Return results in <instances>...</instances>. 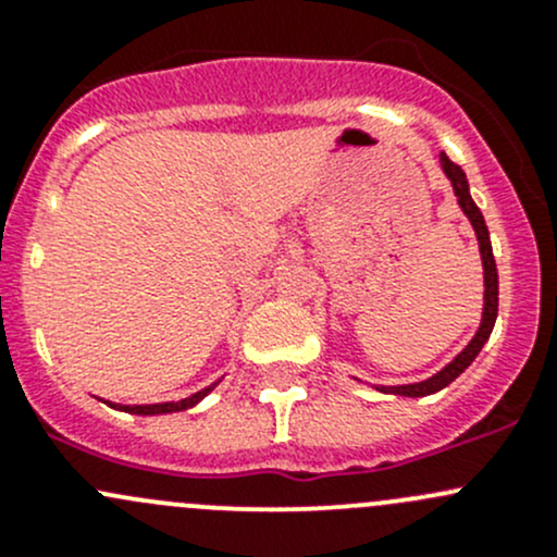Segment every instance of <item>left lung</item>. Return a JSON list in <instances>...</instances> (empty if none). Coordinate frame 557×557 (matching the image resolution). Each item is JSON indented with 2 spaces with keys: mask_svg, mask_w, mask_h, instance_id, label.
I'll use <instances>...</instances> for the list:
<instances>
[{
  "mask_svg": "<svg viewBox=\"0 0 557 557\" xmlns=\"http://www.w3.org/2000/svg\"><path fill=\"white\" fill-rule=\"evenodd\" d=\"M440 166L442 172L447 174L450 180L455 196H458V205L463 210V215L469 218L471 228L476 234V245H480V256H482V274H485V301H482V320H480V329L476 334L471 336L469 345L447 363L442 372H436L434 377L423 380V383H412V385H377V391L383 393H393V396H409V398H420V396H431V393L442 391L453 383L458 374H463L466 369L471 367L476 356H480L482 345L491 339V331L496 325V314H498V272H496V258H493V247H491V234H487L485 226V218H482L480 207L474 205L469 194V180H466L463 170L458 164H453L445 153H440Z\"/></svg>",
  "mask_w": 557,
  "mask_h": 557,
  "instance_id": "8db88e82",
  "label": "left lung"
}]
</instances>
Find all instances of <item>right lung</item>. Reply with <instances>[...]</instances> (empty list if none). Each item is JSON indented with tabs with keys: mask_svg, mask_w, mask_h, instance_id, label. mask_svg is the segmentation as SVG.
<instances>
[{
	"mask_svg": "<svg viewBox=\"0 0 557 557\" xmlns=\"http://www.w3.org/2000/svg\"><path fill=\"white\" fill-rule=\"evenodd\" d=\"M218 383H221V380H218ZM218 383L207 385L205 391L194 393V396L180 398V401H164V404H112V401H107V404H110V407H115V409H123V412H132V414H170V412H183V409L196 407V404H199L201 398H205L207 393H210L212 387H215Z\"/></svg>",
	"mask_w": 557,
	"mask_h": 557,
	"instance_id": "right-lung-1",
	"label": "right lung"
}]
</instances>
